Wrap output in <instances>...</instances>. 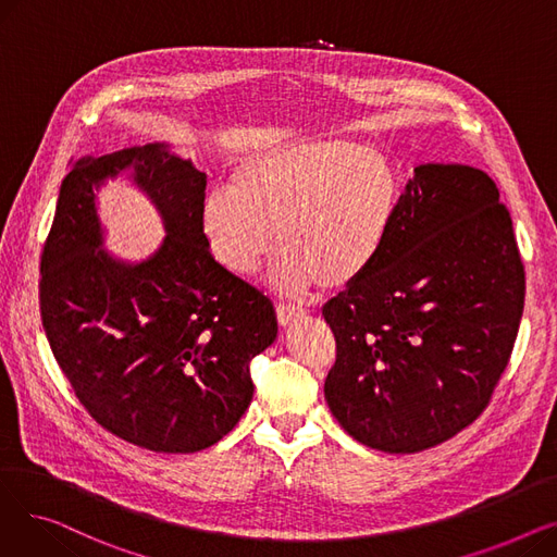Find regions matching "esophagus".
I'll return each mask as SVG.
<instances>
[{
	"mask_svg": "<svg viewBox=\"0 0 557 557\" xmlns=\"http://www.w3.org/2000/svg\"><path fill=\"white\" fill-rule=\"evenodd\" d=\"M307 311L300 307H290V305H277V323L280 327H288L296 318H302Z\"/></svg>",
	"mask_w": 557,
	"mask_h": 557,
	"instance_id": "1",
	"label": "esophagus"
}]
</instances>
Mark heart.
<instances>
[{"instance_id": "heart-1", "label": "heart", "mask_w": 557, "mask_h": 557, "mask_svg": "<svg viewBox=\"0 0 557 557\" xmlns=\"http://www.w3.org/2000/svg\"><path fill=\"white\" fill-rule=\"evenodd\" d=\"M395 162L352 141L323 139L248 153L227 189L202 202L200 223L212 252L237 275L282 252L273 280L288 296L320 282L345 288L382 257L401 208Z\"/></svg>"}]
</instances>
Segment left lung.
<instances>
[{"instance_id": "obj_1", "label": "left lung", "mask_w": 557, "mask_h": 557, "mask_svg": "<svg viewBox=\"0 0 557 557\" xmlns=\"http://www.w3.org/2000/svg\"><path fill=\"white\" fill-rule=\"evenodd\" d=\"M525 277L512 219L481 169L420 164L391 239L323 315L325 399L366 447L416 454L470 426L510 361Z\"/></svg>"}]
</instances>
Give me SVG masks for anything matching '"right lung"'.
Masks as SVG:
<instances>
[{
  "mask_svg": "<svg viewBox=\"0 0 557 557\" xmlns=\"http://www.w3.org/2000/svg\"><path fill=\"white\" fill-rule=\"evenodd\" d=\"M131 168L168 237L137 264L102 245L94 191ZM208 175L164 144L72 164L40 259V313L78 401L122 441L194 454L252 399L250 361L277 336L273 302L212 257L200 210Z\"/></svg>",
  "mask_w": 557,
  "mask_h": 557,
  "instance_id": "obj_1",
  "label": "right lung"
}]
</instances>
